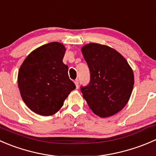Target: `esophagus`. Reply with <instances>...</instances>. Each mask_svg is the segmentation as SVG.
I'll return each mask as SVG.
<instances>
[{
  "label": "esophagus",
  "instance_id": "1",
  "mask_svg": "<svg viewBox=\"0 0 156 156\" xmlns=\"http://www.w3.org/2000/svg\"><path fill=\"white\" fill-rule=\"evenodd\" d=\"M78 83H79V82H78V79L75 80V86H76L77 88H78V85H79V84H78Z\"/></svg>",
  "mask_w": 156,
  "mask_h": 156
}]
</instances>
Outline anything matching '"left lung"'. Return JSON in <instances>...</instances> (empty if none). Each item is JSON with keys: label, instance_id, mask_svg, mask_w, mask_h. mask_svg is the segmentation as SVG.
Masks as SVG:
<instances>
[{"label": "left lung", "instance_id": "obj_1", "mask_svg": "<svg viewBox=\"0 0 156 156\" xmlns=\"http://www.w3.org/2000/svg\"><path fill=\"white\" fill-rule=\"evenodd\" d=\"M90 70V82L81 87L92 111L108 117L126 106L132 94L134 75L126 58L113 48L89 43L81 48Z\"/></svg>", "mask_w": 156, "mask_h": 156}]
</instances>
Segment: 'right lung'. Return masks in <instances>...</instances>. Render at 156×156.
<instances>
[{"label": "right lung", "instance_id": "obj_1", "mask_svg": "<svg viewBox=\"0 0 156 156\" xmlns=\"http://www.w3.org/2000/svg\"><path fill=\"white\" fill-rule=\"evenodd\" d=\"M66 48L52 42L33 50L18 72V87L23 101L34 113L51 116L58 112L75 84L69 79V67L62 59Z\"/></svg>", "mask_w": 156, "mask_h": 156}]
</instances>
